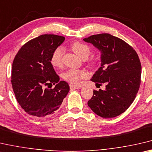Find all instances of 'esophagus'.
Instances as JSON below:
<instances>
[{"instance_id":"34e87169","label":"esophagus","mask_w":152,"mask_h":152,"mask_svg":"<svg viewBox=\"0 0 152 152\" xmlns=\"http://www.w3.org/2000/svg\"><path fill=\"white\" fill-rule=\"evenodd\" d=\"M70 88L72 89H80L81 87L80 86H77L70 85Z\"/></svg>"}]
</instances>
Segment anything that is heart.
<instances>
[{"label": "heart", "mask_w": 152, "mask_h": 152, "mask_svg": "<svg viewBox=\"0 0 152 152\" xmlns=\"http://www.w3.org/2000/svg\"><path fill=\"white\" fill-rule=\"evenodd\" d=\"M71 48L74 53L82 59H86L90 54V50L89 47L80 42H75ZM64 52V49L62 47H58L53 51L51 56L50 62L54 66L60 67L62 65ZM88 74L86 71L72 69H69L63 74V78L69 83L77 85L80 82L81 79L88 77Z\"/></svg>", "instance_id": "obj_1"}]
</instances>
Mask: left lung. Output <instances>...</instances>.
Instances as JSON below:
<instances>
[{
    "label": "left lung",
    "mask_w": 152,
    "mask_h": 152,
    "mask_svg": "<svg viewBox=\"0 0 152 152\" xmlns=\"http://www.w3.org/2000/svg\"><path fill=\"white\" fill-rule=\"evenodd\" d=\"M83 40L100 52L101 66L91 81L105 90H94L88 106L104 118L116 117L127 110L140 87L141 65L132 47L123 39L108 34L93 35Z\"/></svg>",
    "instance_id": "8db88e82"
}]
</instances>
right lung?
<instances>
[{
	"label": "right lung",
	"instance_id": "right-lung-1",
	"mask_svg": "<svg viewBox=\"0 0 152 152\" xmlns=\"http://www.w3.org/2000/svg\"><path fill=\"white\" fill-rule=\"evenodd\" d=\"M64 39L56 35H42L25 44L15 57L12 87L19 105L30 115L45 117L53 114L70 90L66 81H59L50 62L53 51ZM49 85L56 87L48 89L46 86Z\"/></svg>",
	"mask_w": 152,
	"mask_h": 152
}]
</instances>
